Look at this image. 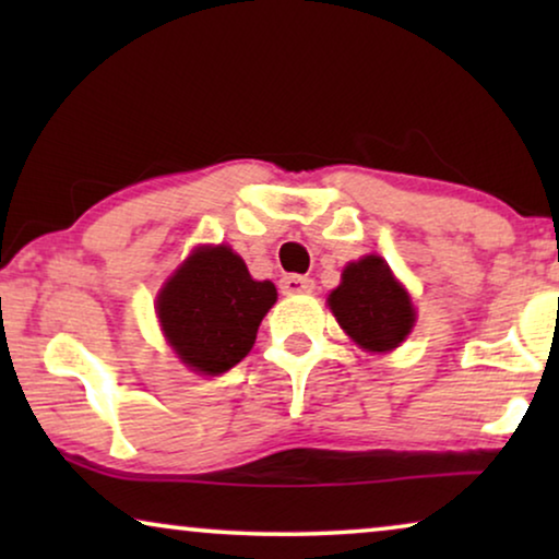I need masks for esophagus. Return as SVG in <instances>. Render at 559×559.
Here are the masks:
<instances>
[{
    "label": "esophagus",
    "mask_w": 559,
    "mask_h": 559,
    "mask_svg": "<svg viewBox=\"0 0 559 559\" xmlns=\"http://www.w3.org/2000/svg\"><path fill=\"white\" fill-rule=\"evenodd\" d=\"M312 287H316V282H312L310 277H300V274H287V277H282V282H280V289L285 295L312 293Z\"/></svg>",
    "instance_id": "esophagus-1"
}]
</instances>
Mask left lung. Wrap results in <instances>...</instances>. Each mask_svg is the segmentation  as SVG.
<instances>
[{"label":"left lung","instance_id":"obj_1","mask_svg":"<svg viewBox=\"0 0 559 559\" xmlns=\"http://www.w3.org/2000/svg\"><path fill=\"white\" fill-rule=\"evenodd\" d=\"M328 305L348 338L371 354L394 350L417 320L409 293L377 254L343 270L341 285L328 295Z\"/></svg>","mask_w":559,"mask_h":559}]
</instances>
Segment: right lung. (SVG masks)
<instances>
[{"label":"right lung","instance_id":"1","mask_svg":"<svg viewBox=\"0 0 559 559\" xmlns=\"http://www.w3.org/2000/svg\"><path fill=\"white\" fill-rule=\"evenodd\" d=\"M277 302L270 280L257 282L231 247H198L159 289L163 333L190 371L224 373L249 354L262 318Z\"/></svg>","mask_w":559,"mask_h":559}]
</instances>
